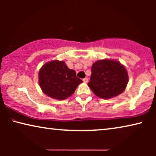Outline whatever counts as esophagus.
I'll use <instances>...</instances> for the list:
<instances>
[{
    "mask_svg": "<svg viewBox=\"0 0 156 156\" xmlns=\"http://www.w3.org/2000/svg\"><path fill=\"white\" fill-rule=\"evenodd\" d=\"M83 82H85V83H87V82H88V78H84V79H83Z\"/></svg>",
    "mask_w": 156,
    "mask_h": 156,
    "instance_id": "esophagus-1",
    "label": "esophagus"
}]
</instances>
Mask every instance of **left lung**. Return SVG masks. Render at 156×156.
Listing matches in <instances>:
<instances>
[{
	"label": "left lung",
	"mask_w": 156,
	"mask_h": 156,
	"mask_svg": "<svg viewBox=\"0 0 156 156\" xmlns=\"http://www.w3.org/2000/svg\"><path fill=\"white\" fill-rule=\"evenodd\" d=\"M129 82L126 69L116 60L101 59L91 66L88 86L98 97L108 99L124 91Z\"/></svg>",
	"instance_id": "obj_1"
}]
</instances>
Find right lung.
I'll use <instances>...</instances> for the list:
<instances>
[{
    "label": "right lung",
    "mask_w": 156,
    "mask_h": 156,
    "mask_svg": "<svg viewBox=\"0 0 156 156\" xmlns=\"http://www.w3.org/2000/svg\"><path fill=\"white\" fill-rule=\"evenodd\" d=\"M39 84L44 94L57 100L72 95L82 80L65 62L53 60L44 64L39 71Z\"/></svg>",
    "instance_id": "right-lung-1"
}]
</instances>
